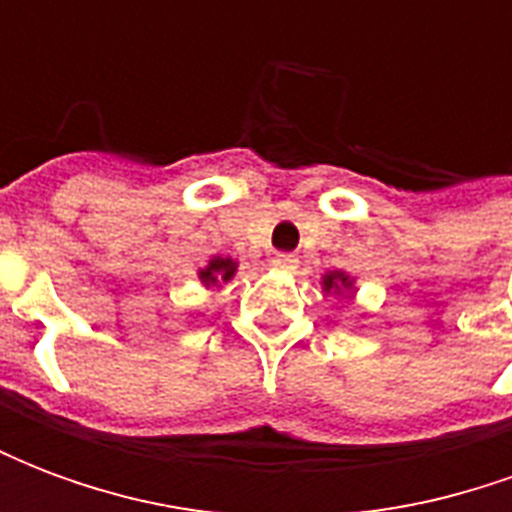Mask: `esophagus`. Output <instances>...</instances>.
<instances>
[{
    "mask_svg": "<svg viewBox=\"0 0 512 512\" xmlns=\"http://www.w3.org/2000/svg\"><path fill=\"white\" fill-rule=\"evenodd\" d=\"M271 266L277 268V271H296L299 268V257L296 255H277L271 260Z\"/></svg>",
    "mask_w": 512,
    "mask_h": 512,
    "instance_id": "esophagus-1",
    "label": "esophagus"
}]
</instances>
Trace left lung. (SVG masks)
Wrapping results in <instances>:
<instances>
[{"label": "left lung", "mask_w": 512, "mask_h": 512, "mask_svg": "<svg viewBox=\"0 0 512 512\" xmlns=\"http://www.w3.org/2000/svg\"><path fill=\"white\" fill-rule=\"evenodd\" d=\"M323 293H334V296H351L354 293V277L345 271H329L321 279Z\"/></svg>", "instance_id": "obj_1"}]
</instances>
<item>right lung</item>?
I'll return each mask as SVG.
<instances>
[{"label":"right lung","instance_id":"right-lung-1","mask_svg":"<svg viewBox=\"0 0 512 512\" xmlns=\"http://www.w3.org/2000/svg\"><path fill=\"white\" fill-rule=\"evenodd\" d=\"M235 271H238V263L233 257H211L208 266H202L197 271V277H200L205 288H222L235 277Z\"/></svg>","mask_w":512,"mask_h":512}]
</instances>
